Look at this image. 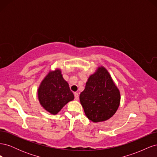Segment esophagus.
Masks as SVG:
<instances>
[{"label":"esophagus","instance_id":"obj_1","mask_svg":"<svg viewBox=\"0 0 157 157\" xmlns=\"http://www.w3.org/2000/svg\"><path fill=\"white\" fill-rule=\"evenodd\" d=\"M79 97H78V93H75V100H78Z\"/></svg>","mask_w":157,"mask_h":157}]
</instances>
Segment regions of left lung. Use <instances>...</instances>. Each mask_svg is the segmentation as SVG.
I'll use <instances>...</instances> for the list:
<instances>
[{"label": "left lung", "mask_w": 157, "mask_h": 157, "mask_svg": "<svg viewBox=\"0 0 157 157\" xmlns=\"http://www.w3.org/2000/svg\"><path fill=\"white\" fill-rule=\"evenodd\" d=\"M80 101L85 115L94 122L105 121L119 107L120 91L107 70L101 66L89 77Z\"/></svg>", "instance_id": "1"}]
</instances>
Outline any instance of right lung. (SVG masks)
<instances>
[{
  "label": "right lung",
  "instance_id": "obj_1",
  "mask_svg": "<svg viewBox=\"0 0 157 157\" xmlns=\"http://www.w3.org/2000/svg\"><path fill=\"white\" fill-rule=\"evenodd\" d=\"M38 98L41 106L52 115L58 114L66 104L73 100L74 95L60 69L50 71L42 80L38 89Z\"/></svg>",
  "mask_w": 157,
  "mask_h": 157
}]
</instances>
